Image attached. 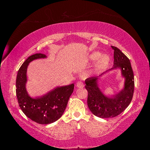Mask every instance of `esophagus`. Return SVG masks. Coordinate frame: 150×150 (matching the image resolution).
<instances>
[{"instance_id": "34e87169", "label": "esophagus", "mask_w": 150, "mask_h": 150, "mask_svg": "<svg viewBox=\"0 0 150 150\" xmlns=\"http://www.w3.org/2000/svg\"><path fill=\"white\" fill-rule=\"evenodd\" d=\"M83 87H84L83 83L82 82H81V81H79V82L77 83V84H76V87L77 88H82Z\"/></svg>"}]
</instances>
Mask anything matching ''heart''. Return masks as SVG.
Here are the masks:
<instances>
[{
  "label": "heart",
  "instance_id": "heart-1",
  "mask_svg": "<svg viewBox=\"0 0 150 150\" xmlns=\"http://www.w3.org/2000/svg\"><path fill=\"white\" fill-rule=\"evenodd\" d=\"M87 59L90 62H95L94 70L95 71H101L106 69L110 63V57L107 55H103L98 51L91 52L87 56Z\"/></svg>",
  "mask_w": 150,
  "mask_h": 150
}]
</instances>
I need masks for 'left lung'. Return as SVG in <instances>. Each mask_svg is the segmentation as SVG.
<instances>
[{"instance_id": "8db88e82", "label": "left lung", "mask_w": 150, "mask_h": 150, "mask_svg": "<svg viewBox=\"0 0 150 150\" xmlns=\"http://www.w3.org/2000/svg\"><path fill=\"white\" fill-rule=\"evenodd\" d=\"M114 65L98 77L88 78L85 80V88L88 91L87 105L94 115L100 118H110L120 115L130 105L134 94V78L130 62L121 51L115 46ZM120 69L125 79L124 87L118 93L106 96L100 88L98 81L106 73L111 70Z\"/></svg>"}]
</instances>
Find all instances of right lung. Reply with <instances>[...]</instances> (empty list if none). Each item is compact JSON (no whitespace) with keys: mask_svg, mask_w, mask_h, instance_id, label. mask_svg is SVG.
<instances>
[{"mask_svg":"<svg viewBox=\"0 0 150 150\" xmlns=\"http://www.w3.org/2000/svg\"><path fill=\"white\" fill-rule=\"evenodd\" d=\"M43 54H35L25 61L17 73L16 93L18 102L28 118L41 124H48L57 121L64 112L74 84L58 86L43 95L33 98L26 89L27 69L30 62L35 59H46Z\"/></svg>","mask_w":150,"mask_h":150,"instance_id":"1","label":"right lung"}]
</instances>
